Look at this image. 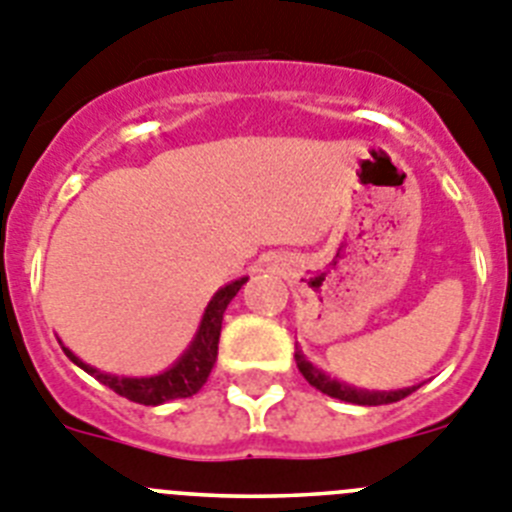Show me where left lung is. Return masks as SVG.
Here are the masks:
<instances>
[{"label": "left lung", "instance_id": "8db88e82", "mask_svg": "<svg viewBox=\"0 0 512 512\" xmlns=\"http://www.w3.org/2000/svg\"><path fill=\"white\" fill-rule=\"evenodd\" d=\"M295 361H297V369L302 372V377H305L307 382L315 387V390H320L323 395H328V397H336V400L354 402V405H390V402L402 400V397H408L410 392L418 390V387H405V390H395V392L392 390L390 392L356 390V387H351V384L338 382V379H330L328 374L320 372L318 366H312L310 361L305 359V354H302L300 348L295 351Z\"/></svg>", "mask_w": 512, "mask_h": 512}]
</instances>
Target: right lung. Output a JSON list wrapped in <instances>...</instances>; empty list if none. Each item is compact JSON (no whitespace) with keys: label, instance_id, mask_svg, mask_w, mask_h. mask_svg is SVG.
Masks as SVG:
<instances>
[{"label":"right lung","instance_id":"1","mask_svg":"<svg viewBox=\"0 0 512 512\" xmlns=\"http://www.w3.org/2000/svg\"><path fill=\"white\" fill-rule=\"evenodd\" d=\"M248 282V277L235 279V282L225 284L215 292L210 305L205 307L202 323L197 328V336L189 343V348L179 356L171 369L156 374V377H115V374H104L94 366L84 364L79 356H74L69 348L63 346V354L69 356L76 366H81L84 372L92 374L97 382L107 384L112 392L120 397L138 402V405H164L169 400H179V397H192L202 390V384L210 377L212 366L217 359V341H220V328H223V312L230 305L238 289Z\"/></svg>","mask_w":512,"mask_h":512}]
</instances>
